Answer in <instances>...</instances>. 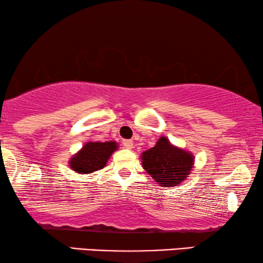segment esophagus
Segmentation results:
<instances>
[{
    "mask_svg": "<svg viewBox=\"0 0 263 263\" xmlns=\"http://www.w3.org/2000/svg\"><path fill=\"white\" fill-rule=\"evenodd\" d=\"M123 146H124V148L132 149L133 146H134V142H133L132 140H124V141H123Z\"/></svg>",
    "mask_w": 263,
    "mask_h": 263,
    "instance_id": "obj_1",
    "label": "esophagus"
}]
</instances>
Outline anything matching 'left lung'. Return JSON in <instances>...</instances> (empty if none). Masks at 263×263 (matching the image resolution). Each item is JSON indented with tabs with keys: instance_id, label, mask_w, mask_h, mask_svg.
Wrapping results in <instances>:
<instances>
[{
	"instance_id": "8db88e82",
	"label": "left lung",
	"mask_w": 263,
	"mask_h": 263,
	"mask_svg": "<svg viewBox=\"0 0 263 263\" xmlns=\"http://www.w3.org/2000/svg\"><path fill=\"white\" fill-rule=\"evenodd\" d=\"M142 167L161 186H175L190 175L194 156L160 136L156 146L141 154Z\"/></svg>"
}]
</instances>
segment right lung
I'll return each instance as SVG.
<instances>
[{"label":"right lung","instance_id":"right-lung-1","mask_svg":"<svg viewBox=\"0 0 263 263\" xmlns=\"http://www.w3.org/2000/svg\"><path fill=\"white\" fill-rule=\"evenodd\" d=\"M117 148L118 145L115 141H88L70 158L69 166L71 170L80 175L98 171L105 166L111 154Z\"/></svg>","mask_w":263,"mask_h":263}]
</instances>
